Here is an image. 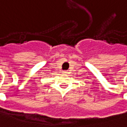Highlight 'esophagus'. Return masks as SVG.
I'll return each instance as SVG.
<instances>
[{
  "label": "esophagus",
  "mask_w": 127,
  "mask_h": 127,
  "mask_svg": "<svg viewBox=\"0 0 127 127\" xmlns=\"http://www.w3.org/2000/svg\"><path fill=\"white\" fill-rule=\"evenodd\" d=\"M63 73H67V72L66 71H63Z\"/></svg>",
  "instance_id": "esophagus-1"
}]
</instances>
